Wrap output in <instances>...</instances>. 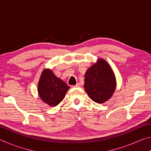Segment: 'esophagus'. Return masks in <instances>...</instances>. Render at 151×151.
<instances>
[{"instance_id":"34e87169","label":"esophagus","mask_w":151,"mask_h":151,"mask_svg":"<svg viewBox=\"0 0 151 151\" xmlns=\"http://www.w3.org/2000/svg\"><path fill=\"white\" fill-rule=\"evenodd\" d=\"M80 86V85L78 83H76V85L75 86H73V87H79Z\"/></svg>"}]
</instances>
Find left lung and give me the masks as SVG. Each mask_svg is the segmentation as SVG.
<instances>
[{"instance_id":"left-lung-1","label":"left lung","mask_w":151,"mask_h":151,"mask_svg":"<svg viewBox=\"0 0 151 151\" xmlns=\"http://www.w3.org/2000/svg\"><path fill=\"white\" fill-rule=\"evenodd\" d=\"M85 91L93 101L103 103L111 98L116 88L114 73L103 59L89 68L85 73Z\"/></svg>"}]
</instances>
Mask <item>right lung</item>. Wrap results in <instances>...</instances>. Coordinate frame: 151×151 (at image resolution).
I'll use <instances>...</instances> for the list:
<instances>
[{
	"mask_svg": "<svg viewBox=\"0 0 151 151\" xmlns=\"http://www.w3.org/2000/svg\"><path fill=\"white\" fill-rule=\"evenodd\" d=\"M68 88L69 86L57 78L50 70H43L38 85V92L45 103L50 106H57L63 100Z\"/></svg>",
	"mask_w": 151,
	"mask_h": 151,
	"instance_id": "obj_1",
	"label": "right lung"
}]
</instances>
